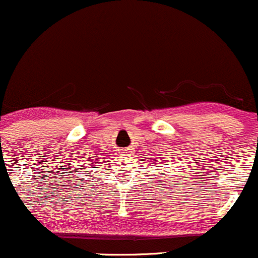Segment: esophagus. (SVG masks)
Returning a JSON list of instances; mask_svg holds the SVG:
<instances>
[{"instance_id": "1", "label": "esophagus", "mask_w": 258, "mask_h": 258, "mask_svg": "<svg viewBox=\"0 0 258 258\" xmlns=\"http://www.w3.org/2000/svg\"><path fill=\"white\" fill-rule=\"evenodd\" d=\"M130 150V149H128V150H125V151H129Z\"/></svg>"}]
</instances>
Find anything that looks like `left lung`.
Listing matches in <instances>:
<instances>
[{
  "mask_svg": "<svg viewBox=\"0 0 258 258\" xmlns=\"http://www.w3.org/2000/svg\"><path fill=\"white\" fill-rule=\"evenodd\" d=\"M155 161H157V160H155Z\"/></svg>",
  "mask_w": 258,
  "mask_h": 258,
  "instance_id": "1",
  "label": "left lung"
}]
</instances>
